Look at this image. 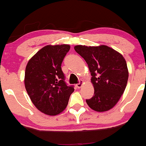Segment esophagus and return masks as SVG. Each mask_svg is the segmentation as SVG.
I'll return each instance as SVG.
<instances>
[{
    "instance_id": "1",
    "label": "esophagus",
    "mask_w": 146,
    "mask_h": 146,
    "mask_svg": "<svg viewBox=\"0 0 146 146\" xmlns=\"http://www.w3.org/2000/svg\"><path fill=\"white\" fill-rule=\"evenodd\" d=\"M82 84H83V81H82V80H80V82H79V83H78L77 85H76V86H77L78 88H81V87H82Z\"/></svg>"
}]
</instances>
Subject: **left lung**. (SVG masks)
<instances>
[{"instance_id": "1", "label": "left lung", "mask_w": 146, "mask_h": 146, "mask_svg": "<svg viewBox=\"0 0 146 146\" xmlns=\"http://www.w3.org/2000/svg\"><path fill=\"white\" fill-rule=\"evenodd\" d=\"M74 49L85 59L89 68L94 95L86 100L92 110L99 112L114 107L126 89L129 70L120 53L106 45L75 46Z\"/></svg>"}]
</instances>
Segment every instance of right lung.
<instances>
[{
  "instance_id": "obj_1",
  "label": "right lung",
  "mask_w": 146,
  "mask_h": 146,
  "mask_svg": "<svg viewBox=\"0 0 146 146\" xmlns=\"http://www.w3.org/2000/svg\"><path fill=\"white\" fill-rule=\"evenodd\" d=\"M70 45H46L28 61L25 86L31 101L41 112L49 116L60 114L66 108L73 86L64 81L61 64Z\"/></svg>"
}]
</instances>
